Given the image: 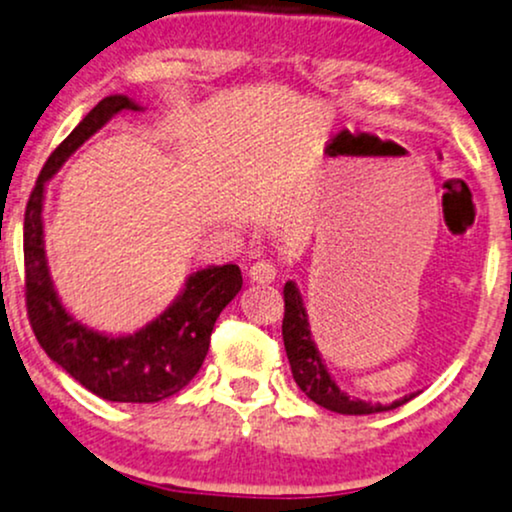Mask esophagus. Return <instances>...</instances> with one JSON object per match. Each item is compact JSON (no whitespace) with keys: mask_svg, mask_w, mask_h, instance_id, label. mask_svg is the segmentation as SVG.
<instances>
[{"mask_svg":"<svg viewBox=\"0 0 512 512\" xmlns=\"http://www.w3.org/2000/svg\"><path fill=\"white\" fill-rule=\"evenodd\" d=\"M249 278L258 282V285H270V282H275V278H278V270H275L273 263L261 261V263H254V266H251Z\"/></svg>","mask_w":512,"mask_h":512,"instance_id":"obj_1","label":"esophagus"}]
</instances>
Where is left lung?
Returning <instances> with one entry per match:
<instances>
[{
	"label": "left lung",
	"instance_id": "8db88e82",
	"mask_svg": "<svg viewBox=\"0 0 512 512\" xmlns=\"http://www.w3.org/2000/svg\"><path fill=\"white\" fill-rule=\"evenodd\" d=\"M285 318H282V340H285V352L290 359L292 376L297 386L306 393V398L314 400L316 405L326 407L330 412L338 414H378L395 410V407L405 405L407 400L414 398L405 395V398L390 402V405H381V402L359 400L340 390L335 378L330 376L326 362H323L321 352H318L314 335H311L309 314H306L302 294L299 287L292 280L285 282Z\"/></svg>",
	"mask_w": 512,
	"mask_h": 512
}]
</instances>
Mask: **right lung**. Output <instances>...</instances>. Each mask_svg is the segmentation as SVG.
Returning a JSON list of instances; mask_svg holds the SVG:
<instances>
[{
    "label": "right lung",
    "instance_id": "1",
    "mask_svg": "<svg viewBox=\"0 0 512 512\" xmlns=\"http://www.w3.org/2000/svg\"><path fill=\"white\" fill-rule=\"evenodd\" d=\"M126 110L141 112L143 107L129 95L102 98L42 167L23 218L26 306L42 350L83 388L110 402H160L189 386L201 369L220 311L242 290L239 266L196 270L158 318L136 333L112 335L86 326L66 309L54 290L45 254L47 182L90 136Z\"/></svg>",
    "mask_w": 512,
    "mask_h": 512
}]
</instances>
